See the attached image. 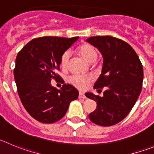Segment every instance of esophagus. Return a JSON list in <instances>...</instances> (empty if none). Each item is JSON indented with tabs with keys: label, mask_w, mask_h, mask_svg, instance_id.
I'll use <instances>...</instances> for the list:
<instances>
[{
	"label": "esophagus",
	"mask_w": 154,
	"mask_h": 154,
	"mask_svg": "<svg viewBox=\"0 0 154 154\" xmlns=\"http://www.w3.org/2000/svg\"><path fill=\"white\" fill-rule=\"evenodd\" d=\"M79 98H83V99H85V98H87V97L85 96L84 93L80 92L79 93Z\"/></svg>",
	"instance_id": "34e87169"
}]
</instances>
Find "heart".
Listing matches in <instances>:
<instances>
[{
    "label": "heart",
    "mask_w": 154,
    "mask_h": 154,
    "mask_svg": "<svg viewBox=\"0 0 154 154\" xmlns=\"http://www.w3.org/2000/svg\"><path fill=\"white\" fill-rule=\"evenodd\" d=\"M78 52L89 63H94L97 59V51L92 45L84 44L78 48ZM70 52L65 51L60 58V65L63 69H67L70 63ZM93 80L92 76H84L74 74L69 78V82L78 89H85L88 84Z\"/></svg>",
    "instance_id": "1"
}]
</instances>
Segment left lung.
<instances>
[{"label": "left lung", "instance_id": "obj_1", "mask_svg": "<svg viewBox=\"0 0 154 154\" xmlns=\"http://www.w3.org/2000/svg\"><path fill=\"white\" fill-rule=\"evenodd\" d=\"M86 41L103 56L102 71L94 88L105 89L103 97L85 94L97 102L96 110L89 118L97 125L113 126L127 117L139 97L143 80L142 63L132 47L118 38L96 36Z\"/></svg>", "mask_w": 154, "mask_h": 154}]
</instances>
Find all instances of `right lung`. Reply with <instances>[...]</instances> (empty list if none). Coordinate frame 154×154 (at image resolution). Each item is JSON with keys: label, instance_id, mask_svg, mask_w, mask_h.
Masks as SVG:
<instances>
[{"label": "right lung", "instance_id": "1", "mask_svg": "<svg viewBox=\"0 0 154 154\" xmlns=\"http://www.w3.org/2000/svg\"><path fill=\"white\" fill-rule=\"evenodd\" d=\"M42 37L27 43L17 54L14 70L21 103L37 121L52 124L66 114L70 102L78 97V91L64 84L60 90L51 85L57 80L62 54L78 40Z\"/></svg>", "mask_w": 154, "mask_h": 154}]
</instances>
